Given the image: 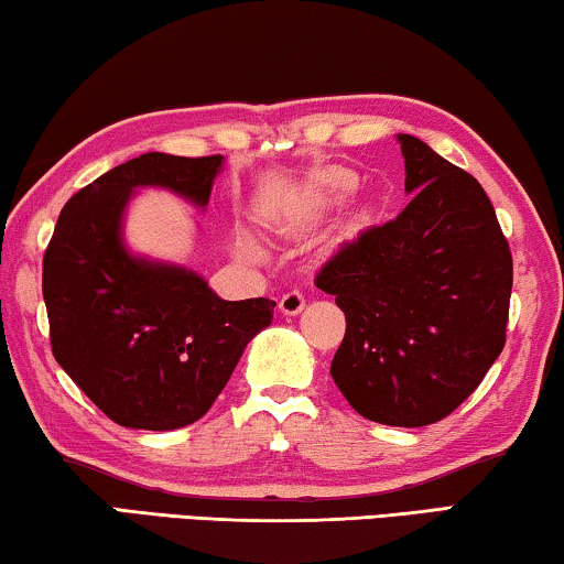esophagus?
<instances>
[{
    "mask_svg": "<svg viewBox=\"0 0 564 564\" xmlns=\"http://www.w3.org/2000/svg\"><path fill=\"white\" fill-rule=\"evenodd\" d=\"M280 310L284 312V315H300V312L304 310V294H302V290H290L288 294H282Z\"/></svg>",
    "mask_w": 564,
    "mask_h": 564,
    "instance_id": "esophagus-1",
    "label": "esophagus"
}]
</instances>
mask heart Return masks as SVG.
I'll return each mask as SVG.
<instances>
[{"mask_svg": "<svg viewBox=\"0 0 564 564\" xmlns=\"http://www.w3.org/2000/svg\"><path fill=\"white\" fill-rule=\"evenodd\" d=\"M357 189V174L343 167L317 170L304 180L302 187L294 192L288 217L294 221H310L335 209ZM239 247L247 252H254L247 239H239Z\"/></svg>", "mask_w": 564, "mask_h": 564, "instance_id": "b5f03b06", "label": "heart"}]
</instances>
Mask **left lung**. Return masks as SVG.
<instances>
[{
  "mask_svg": "<svg viewBox=\"0 0 564 564\" xmlns=\"http://www.w3.org/2000/svg\"><path fill=\"white\" fill-rule=\"evenodd\" d=\"M404 189L394 219L367 227L319 267L347 329L332 380L362 417L424 427L473 394L505 347L512 252L473 174L397 134Z\"/></svg>",
  "mask_w": 564,
  "mask_h": 564,
  "instance_id": "8db88e82",
  "label": "left lung"
}]
</instances>
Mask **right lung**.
Returning <instances> with one entry per match:
<instances>
[{
  "label": "right lung",
  "instance_id": "add662e5",
  "mask_svg": "<svg viewBox=\"0 0 564 564\" xmlns=\"http://www.w3.org/2000/svg\"><path fill=\"white\" fill-rule=\"evenodd\" d=\"M221 160L150 152L119 164L64 205L44 252L54 359L122 427L197 422L249 339L272 325V300H219L199 274L140 260L122 245L134 187H167L205 207Z\"/></svg>",
  "mask_w": 564,
  "mask_h": 564
}]
</instances>
